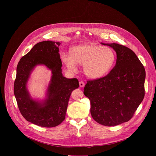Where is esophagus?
Returning a JSON list of instances; mask_svg holds the SVG:
<instances>
[{"label":"esophagus","mask_w":156,"mask_h":156,"mask_svg":"<svg viewBox=\"0 0 156 156\" xmlns=\"http://www.w3.org/2000/svg\"><path fill=\"white\" fill-rule=\"evenodd\" d=\"M79 84H80V86L81 87H83L84 86V82H83V81H80Z\"/></svg>","instance_id":"34e87169"}]
</instances>
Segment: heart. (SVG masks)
<instances>
[{
    "mask_svg": "<svg viewBox=\"0 0 156 156\" xmlns=\"http://www.w3.org/2000/svg\"><path fill=\"white\" fill-rule=\"evenodd\" d=\"M61 59L70 72L76 71L77 64L81 65L87 77L97 79L104 76L113 69L115 55L108 47L83 44L72 48L71 54L62 52Z\"/></svg>",
    "mask_w": 156,
    "mask_h": 156,
    "instance_id": "1",
    "label": "heart"
}]
</instances>
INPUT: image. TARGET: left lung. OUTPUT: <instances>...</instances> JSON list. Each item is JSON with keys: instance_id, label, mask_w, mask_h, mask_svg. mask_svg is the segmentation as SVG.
Instances as JSON below:
<instances>
[{"instance_id": "1", "label": "left lung", "mask_w": 156, "mask_h": 156, "mask_svg": "<svg viewBox=\"0 0 156 156\" xmlns=\"http://www.w3.org/2000/svg\"><path fill=\"white\" fill-rule=\"evenodd\" d=\"M116 52V64L105 76L88 80L84 94L98 123L112 126L129 121L144 97L146 72L132 50L116 43L105 44Z\"/></svg>"}]
</instances>
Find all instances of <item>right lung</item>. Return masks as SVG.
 Segmentation results:
<instances>
[{
  "mask_svg": "<svg viewBox=\"0 0 156 156\" xmlns=\"http://www.w3.org/2000/svg\"><path fill=\"white\" fill-rule=\"evenodd\" d=\"M60 44L51 41L37 43L21 58L16 67L14 94L18 108L28 122L42 127H54L65 120L71 93L79 87L76 78L69 79L62 75ZM39 64L46 66L52 72L47 98L43 101L31 98L26 87L30 73Z\"/></svg>",
  "mask_w": 156,
  "mask_h": 156,
  "instance_id": "right-lung-1",
  "label": "right lung"
}]
</instances>
